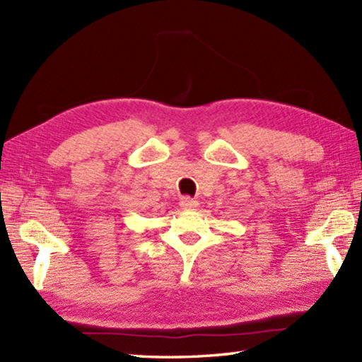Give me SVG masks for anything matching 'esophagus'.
<instances>
[{
	"label": "esophagus",
	"instance_id": "1",
	"mask_svg": "<svg viewBox=\"0 0 362 362\" xmlns=\"http://www.w3.org/2000/svg\"><path fill=\"white\" fill-rule=\"evenodd\" d=\"M197 205H199L197 201H194V199H191V197H182V201H180V206L183 210H194Z\"/></svg>",
	"mask_w": 362,
	"mask_h": 362
}]
</instances>
